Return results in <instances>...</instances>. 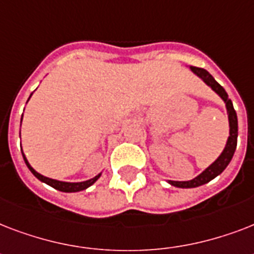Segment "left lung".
Segmentation results:
<instances>
[{
	"instance_id": "1",
	"label": "left lung",
	"mask_w": 254,
	"mask_h": 254,
	"mask_svg": "<svg viewBox=\"0 0 254 254\" xmlns=\"http://www.w3.org/2000/svg\"><path fill=\"white\" fill-rule=\"evenodd\" d=\"M190 69L192 71L197 77H200L201 80L204 81L205 84L208 85L215 93L220 96V99L224 101L225 108H227V115H228V123H229V135L225 143L224 149L221 151V154L209 165L204 171H201L197 177H195L191 181L178 182V181H167L171 186L178 187V189H195L199 186H203L205 183H208L209 181H212L213 178H216L217 175H220L225 170V167L228 166L231 159H232L235 150L237 146V134H239V127H237V115L236 111L233 109V104L231 99H228V95L223 87L217 83L213 76L208 71H205L204 68H197V67H192L190 65Z\"/></svg>"
}]
</instances>
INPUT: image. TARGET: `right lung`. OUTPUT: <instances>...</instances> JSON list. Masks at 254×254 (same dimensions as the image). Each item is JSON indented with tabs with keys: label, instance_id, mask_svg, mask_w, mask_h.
<instances>
[{
	"label": "right lung",
	"instance_id": "add662e5",
	"mask_svg": "<svg viewBox=\"0 0 254 254\" xmlns=\"http://www.w3.org/2000/svg\"><path fill=\"white\" fill-rule=\"evenodd\" d=\"M33 95V93H31ZM31 95H30V97H31ZM29 97V100H30ZM27 100V101H29ZM22 117H23V115H22ZM22 117H21V124H22ZM22 155H23V159H25V163L26 166L29 167V170L31 171V173L34 174V177L38 178L39 181L43 182V183H46V185L51 186L53 189L55 190H59V191H62V192H79V191H83V190L88 189V187H91L93 183H95L97 179H99L100 177H101V173L97 174L96 177L91 178V179H88V181H84V182H63V181H57V179H53V178H47L45 177V175H42V174H39L38 171H35V170L31 167V165L29 163V161H27V158H26V155L22 153Z\"/></svg>",
	"mask_w": 254,
	"mask_h": 254
}]
</instances>
